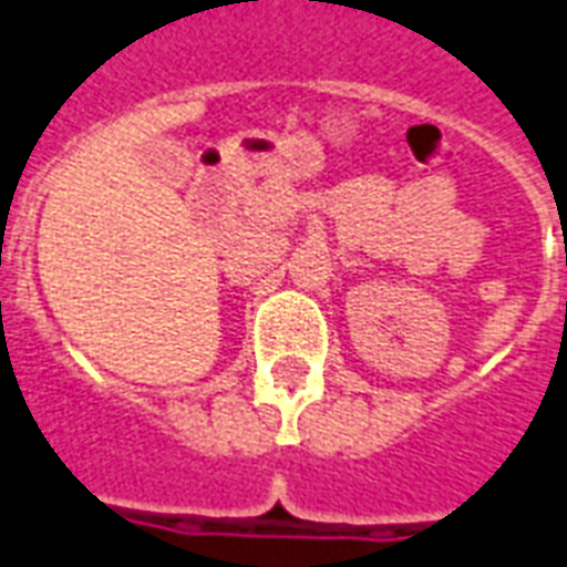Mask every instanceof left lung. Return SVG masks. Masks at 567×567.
Wrapping results in <instances>:
<instances>
[{
    "instance_id": "left-lung-1",
    "label": "left lung",
    "mask_w": 567,
    "mask_h": 567,
    "mask_svg": "<svg viewBox=\"0 0 567 567\" xmlns=\"http://www.w3.org/2000/svg\"><path fill=\"white\" fill-rule=\"evenodd\" d=\"M565 264H567V251H565Z\"/></svg>"
}]
</instances>
